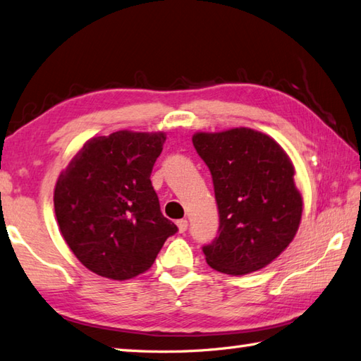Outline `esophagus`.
<instances>
[{
    "label": "esophagus",
    "instance_id": "esophagus-1",
    "mask_svg": "<svg viewBox=\"0 0 361 361\" xmlns=\"http://www.w3.org/2000/svg\"><path fill=\"white\" fill-rule=\"evenodd\" d=\"M176 224H178V228H179L180 233H185L187 228H188V221L187 219H179Z\"/></svg>",
    "mask_w": 361,
    "mask_h": 361
}]
</instances>
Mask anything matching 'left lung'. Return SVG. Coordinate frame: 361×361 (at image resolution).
Instances as JSON below:
<instances>
[{"instance_id": "left-lung-1", "label": "left lung", "mask_w": 361, "mask_h": 361, "mask_svg": "<svg viewBox=\"0 0 361 361\" xmlns=\"http://www.w3.org/2000/svg\"><path fill=\"white\" fill-rule=\"evenodd\" d=\"M193 145L210 170L219 213L218 236L202 247L208 266L227 275L266 267L292 243L301 221L289 157L248 128L197 133Z\"/></svg>"}]
</instances>
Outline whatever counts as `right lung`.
<instances>
[{
	"mask_svg": "<svg viewBox=\"0 0 361 361\" xmlns=\"http://www.w3.org/2000/svg\"><path fill=\"white\" fill-rule=\"evenodd\" d=\"M164 142V133L100 135L60 174L54 191L60 231L94 274L118 281L143 274L178 231L149 179Z\"/></svg>",
	"mask_w": 361,
	"mask_h": 361,
	"instance_id": "add662e5",
	"label": "right lung"
}]
</instances>
